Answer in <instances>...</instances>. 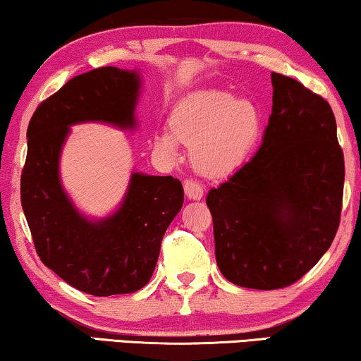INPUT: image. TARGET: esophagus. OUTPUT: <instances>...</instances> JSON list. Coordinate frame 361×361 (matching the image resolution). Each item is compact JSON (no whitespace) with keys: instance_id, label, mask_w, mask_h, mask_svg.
<instances>
[{"instance_id":"obj_1","label":"esophagus","mask_w":361,"mask_h":361,"mask_svg":"<svg viewBox=\"0 0 361 361\" xmlns=\"http://www.w3.org/2000/svg\"><path fill=\"white\" fill-rule=\"evenodd\" d=\"M185 195L188 200L200 201V200H202V195H204V188H202L200 181L186 180L185 181Z\"/></svg>"}]
</instances>
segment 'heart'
Returning a JSON list of instances; mask_svg holds the SVG:
<instances>
[{
  "label": "heart",
  "mask_w": 361,
  "mask_h": 361,
  "mask_svg": "<svg viewBox=\"0 0 361 361\" xmlns=\"http://www.w3.org/2000/svg\"><path fill=\"white\" fill-rule=\"evenodd\" d=\"M260 132V113L250 99L222 90L188 94L170 116V132H159L154 145L176 157L178 142L191 147V161L204 173H226L238 166Z\"/></svg>",
  "instance_id": "1"
}]
</instances>
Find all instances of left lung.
Wrapping results in <instances>:
<instances>
[{"label":"left lung","mask_w":361,"mask_h":361,"mask_svg":"<svg viewBox=\"0 0 361 361\" xmlns=\"http://www.w3.org/2000/svg\"><path fill=\"white\" fill-rule=\"evenodd\" d=\"M273 108L260 149L206 197L216 262L242 288L278 289L329 250L342 211L345 165L331 106L271 73Z\"/></svg>","instance_id":"left-lung-1"}]
</instances>
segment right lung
<instances>
[{"instance_id":"obj_1","label":"right lung","mask_w":361,"mask_h":361,"mask_svg":"<svg viewBox=\"0 0 361 361\" xmlns=\"http://www.w3.org/2000/svg\"><path fill=\"white\" fill-rule=\"evenodd\" d=\"M140 91L137 70L94 68L39 104L27 128L21 204L35 250L63 281L93 296L135 293L149 283L161 238L185 197L173 176L132 171L118 209L96 219L75 206L62 185L60 155L72 126L135 129Z\"/></svg>"}]
</instances>
